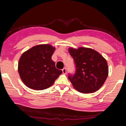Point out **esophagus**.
<instances>
[{"label":"esophagus","instance_id":"obj_1","mask_svg":"<svg viewBox=\"0 0 126 126\" xmlns=\"http://www.w3.org/2000/svg\"><path fill=\"white\" fill-rule=\"evenodd\" d=\"M62 72H63V74H66V68H64L63 69H62Z\"/></svg>","mask_w":126,"mask_h":126}]
</instances>
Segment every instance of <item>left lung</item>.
I'll return each mask as SVG.
<instances>
[{"mask_svg":"<svg viewBox=\"0 0 126 126\" xmlns=\"http://www.w3.org/2000/svg\"><path fill=\"white\" fill-rule=\"evenodd\" d=\"M76 66L74 74H68L73 87L83 93H93L102 86L109 74L107 61L92 49L69 48Z\"/></svg>","mask_w":126,"mask_h":126,"instance_id":"1","label":"left lung"}]
</instances>
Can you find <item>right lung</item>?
Masks as SVG:
<instances>
[{
    "label": "right lung",
    "instance_id": "right-lung-1",
    "mask_svg": "<svg viewBox=\"0 0 126 126\" xmlns=\"http://www.w3.org/2000/svg\"><path fill=\"white\" fill-rule=\"evenodd\" d=\"M55 47L38 45L24 52L18 63V72L24 84L30 88L43 90L52 85L62 71L52 60Z\"/></svg>",
    "mask_w": 126,
    "mask_h": 126
}]
</instances>
